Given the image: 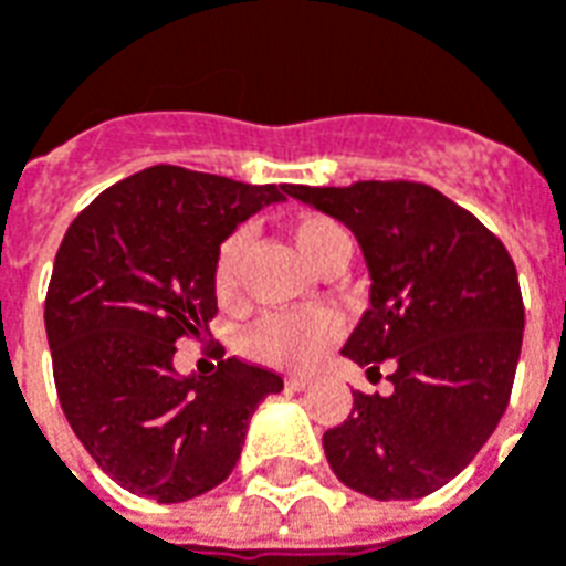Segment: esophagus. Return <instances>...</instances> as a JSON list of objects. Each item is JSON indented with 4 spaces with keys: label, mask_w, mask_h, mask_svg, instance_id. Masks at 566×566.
Returning a JSON list of instances; mask_svg holds the SVG:
<instances>
[{
    "label": "esophagus",
    "mask_w": 566,
    "mask_h": 566,
    "mask_svg": "<svg viewBox=\"0 0 566 566\" xmlns=\"http://www.w3.org/2000/svg\"><path fill=\"white\" fill-rule=\"evenodd\" d=\"M284 385H287V391H306L308 385H312V379H308V376H287Z\"/></svg>",
    "instance_id": "1"
}]
</instances>
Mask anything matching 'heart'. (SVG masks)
Masks as SVG:
<instances>
[{"instance_id": "1", "label": "heart", "mask_w": 566, "mask_h": 566, "mask_svg": "<svg viewBox=\"0 0 566 566\" xmlns=\"http://www.w3.org/2000/svg\"><path fill=\"white\" fill-rule=\"evenodd\" d=\"M287 235L294 242L296 254L306 260L315 272L327 270L352 254V239L327 214H300L287 227ZM245 251V233H233L223 239L214 258V294L221 303L239 300V263ZM343 324L327 308L315 312H291V315H266L258 324H251L242 339L248 357L260 364L282 369H306L318 360L336 339Z\"/></svg>"}]
</instances>
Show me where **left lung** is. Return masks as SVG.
I'll return each instance as SVG.
<instances>
[{"label": "left lung", "mask_w": 566, "mask_h": 566, "mask_svg": "<svg viewBox=\"0 0 566 566\" xmlns=\"http://www.w3.org/2000/svg\"><path fill=\"white\" fill-rule=\"evenodd\" d=\"M291 197L355 233L369 308L343 355L394 394H355L324 433L339 482L376 500H416L461 473L510 403L524 306L510 251L479 218L412 181L291 185Z\"/></svg>", "instance_id": "obj_1"}]
</instances>
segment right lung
I'll return each mask as SVG.
<instances>
[{
	"label": "right lung",
	"mask_w": 566,
	"mask_h": 566,
	"mask_svg": "<svg viewBox=\"0 0 566 566\" xmlns=\"http://www.w3.org/2000/svg\"><path fill=\"white\" fill-rule=\"evenodd\" d=\"M291 185L150 166L103 190L56 251L44 331L69 424L117 485L181 503L221 485L248 421L282 376L227 357L181 376L175 345L218 312L214 258L235 227Z\"/></svg>",
	"instance_id": "right-lung-1"
}]
</instances>
